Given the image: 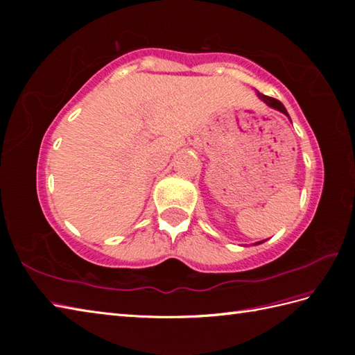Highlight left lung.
<instances>
[{
    "instance_id": "left-lung-1",
    "label": "left lung",
    "mask_w": 355,
    "mask_h": 355,
    "mask_svg": "<svg viewBox=\"0 0 355 355\" xmlns=\"http://www.w3.org/2000/svg\"><path fill=\"white\" fill-rule=\"evenodd\" d=\"M256 94H258V97H259V99L261 101H263V102H266L267 105H268V107H271V108H275V110H277V111H281L282 112V114H285L286 117H288L290 119V116H288V112H286V110H285V107H284V105H282V102H279L277 99H273V97H268V96H266V94H262V93H256ZM261 243H263V241H261ZM261 243H256V244H261Z\"/></svg>"
}]
</instances>
